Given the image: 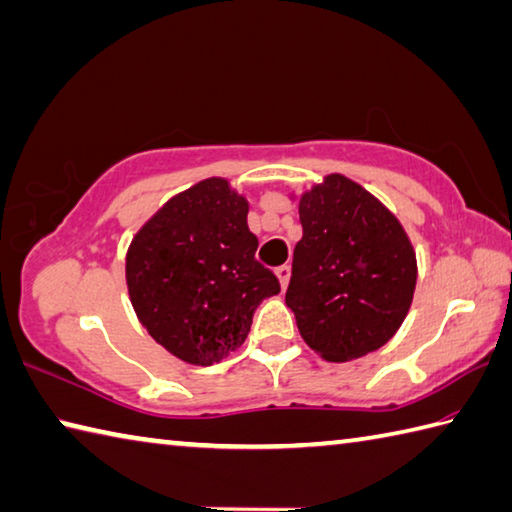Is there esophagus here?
Masks as SVG:
<instances>
[{"label": "esophagus", "instance_id": "obj_1", "mask_svg": "<svg viewBox=\"0 0 512 512\" xmlns=\"http://www.w3.org/2000/svg\"><path fill=\"white\" fill-rule=\"evenodd\" d=\"M275 275H277V280H280V284H282V288L286 291V286H288V280H291V266H280L275 271Z\"/></svg>", "mask_w": 512, "mask_h": 512}]
</instances>
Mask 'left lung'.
Segmentation results:
<instances>
[{
  "instance_id": "8db88e82",
  "label": "left lung",
  "mask_w": 512,
  "mask_h": 512,
  "mask_svg": "<svg viewBox=\"0 0 512 512\" xmlns=\"http://www.w3.org/2000/svg\"><path fill=\"white\" fill-rule=\"evenodd\" d=\"M297 201L304 228L286 291L297 329L329 362L387 345L410 313L416 250L383 201L345 174H327Z\"/></svg>"
}]
</instances>
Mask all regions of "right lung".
Here are the masks:
<instances>
[{"label": "right lung", "instance_id": "add662e5", "mask_svg": "<svg viewBox=\"0 0 512 512\" xmlns=\"http://www.w3.org/2000/svg\"><path fill=\"white\" fill-rule=\"evenodd\" d=\"M248 199L210 176L138 228L127 248L129 300L147 333L188 365L210 367L244 345L259 302L280 282L255 259Z\"/></svg>", "mask_w": 512, "mask_h": 512}]
</instances>
